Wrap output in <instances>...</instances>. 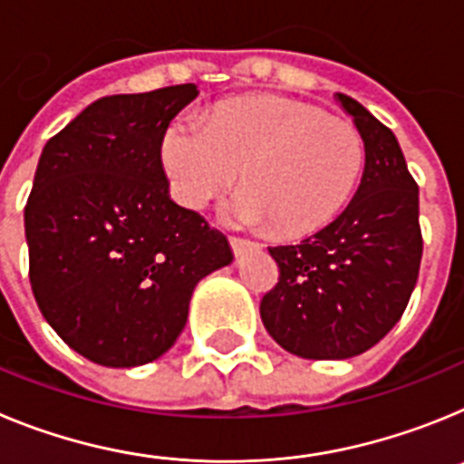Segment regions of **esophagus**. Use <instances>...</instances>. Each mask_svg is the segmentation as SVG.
Returning <instances> with one entry per match:
<instances>
[{"instance_id":"obj_1","label":"esophagus","mask_w":464,"mask_h":464,"mask_svg":"<svg viewBox=\"0 0 464 464\" xmlns=\"http://www.w3.org/2000/svg\"><path fill=\"white\" fill-rule=\"evenodd\" d=\"M229 246H232V251H235L237 257H241V256H244V253L256 251V248H257V244H253V241L237 239V237H232V239H229Z\"/></svg>"}]
</instances>
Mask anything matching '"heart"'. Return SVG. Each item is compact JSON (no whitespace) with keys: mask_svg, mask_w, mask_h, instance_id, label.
I'll use <instances>...</instances> for the list:
<instances>
[{"mask_svg":"<svg viewBox=\"0 0 464 464\" xmlns=\"http://www.w3.org/2000/svg\"><path fill=\"white\" fill-rule=\"evenodd\" d=\"M169 195L197 211L241 176L225 216L295 239L346 208L364 169L358 127L304 102L257 94L223 102L204 118L176 116L160 137ZM242 171L239 172L238 169Z\"/></svg>","mask_w":464,"mask_h":464,"instance_id":"b5f03b06","label":"heart"}]
</instances>
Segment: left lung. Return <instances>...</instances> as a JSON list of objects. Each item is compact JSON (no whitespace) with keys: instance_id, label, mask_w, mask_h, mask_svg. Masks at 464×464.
<instances>
[{"instance_id":"8db88e82","label":"left lung","mask_w":464,"mask_h":464,"mask_svg":"<svg viewBox=\"0 0 464 464\" xmlns=\"http://www.w3.org/2000/svg\"><path fill=\"white\" fill-rule=\"evenodd\" d=\"M334 100L362 134V179L330 225L269 248L281 276L260 302L274 342L306 360H346L379 343L407 309L423 256L418 186L395 134L353 97Z\"/></svg>"}]
</instances>
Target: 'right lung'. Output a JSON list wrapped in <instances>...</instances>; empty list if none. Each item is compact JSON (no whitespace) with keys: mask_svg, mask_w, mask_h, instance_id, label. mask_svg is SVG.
I'll return each mask as SVG.
<instances>
[{"mask_svg":"<svg viewBox=\"0 0 464 464\" xmlns=\"http://www.w3.org/2000/svg\"><path fill=\"white\" fill-rule=\"evenodd\" d=\"M195 83L111 94L44 146L24 237L41 314L69 348L104 367H139L183 332L192 290L232 262L199 213L171 199L160 137Z\"/></svg>","mask_w":464,"mask_h":464,"instance_id":"add662e5","label":"right lung"}]
</instances>
